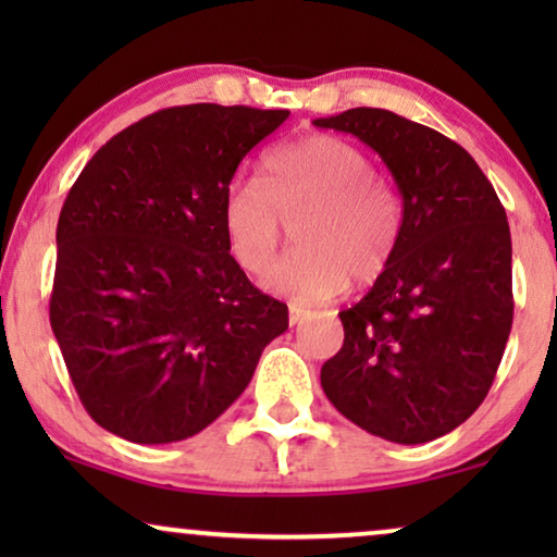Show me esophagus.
<instances>
[{
  "label": "esophagus",
  "instance_id": "34e87169",
  "mask_svg": "<svg viewBox=\"0 0 557 557\" xmlns=\"http://www.w3.org/2000/svg\"><path fill=\"white\" fill-rule=\"evenodd\" d=\"M307 314H309L307 309H301V307H292V311H288V322H292V326H294V324H299V322H304V319H307Z\"/></svg>",
  "mask_w": 557,
  "mask_h": 557
}]
</instances>
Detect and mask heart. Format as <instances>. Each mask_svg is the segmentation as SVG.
Masks as SVG:
<instances>
[{"label": "heart", "mask_w": 557, "mask_h": 557, "mask_svg": "<svg viewBox=\"0 0 557 557\" xmlns=\"http://www.w3.org/2000/svg\"><path fill=\"white\" fill-rule=\"evenodd\" d=\"M296 250L265 273L263 286L294 304H322L345 292L349 276L370 284L400 235V202L355 144L314 134L263 162V180H240L223 200L227 253L246 273H263L294 223Z\"/></svg>", "instance_id": "b5f03b06"}]
</instances>
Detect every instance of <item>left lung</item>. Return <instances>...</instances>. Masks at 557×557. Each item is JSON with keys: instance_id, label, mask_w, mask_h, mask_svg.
<instances>
[{"instance_id": "left-lung-1", "label": "left lung", "mask_w": 557, "mask_h": 557, "mask_svg": "<svg viewBox=\"0 0 557 557\" xmlns=\"http://www.w3.org/2000/svg\"><path fill=\"white\" fill-rule=\"evenodd\" d=\"M383 159L403 200L391 263L339 311L345 345L322 364L342 416L393 444L461 425L490 393L512 330V238L492 182L459 144L385 109L314 119Z\"/></svg>"}]
</instances>
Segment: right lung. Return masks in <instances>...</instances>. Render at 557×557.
<instances>
[{"label": "right lung", "mask_w": 557, "mask_h": 557, "mask_svg": "<svg viewBox=\"0 0 557 557\" xmlns=\"http://www.w3.org/2000/svg\"><path fill=\"white\" fill-rule=\"evenodd\" d=\"M286 119L174 106L83 166L58 220L50 326L101 429L147 446L195 436L288 330L286 304L250 284L220 223L243 157Z\"/></svg>", "instance_id": "add662e5"}]
</instances>
